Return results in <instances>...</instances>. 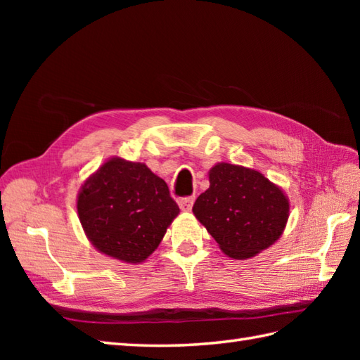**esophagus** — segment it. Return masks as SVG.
Masks as SVG:
<instances>
[{
	"label": "esophagus",
	"mask_w": 360,
	"mask_h": 360,
	"mask_svg": "<svg viewBox=\"0 0 360 360\" xmlns=\"http://www.w3.org/2000/svg\"><path fill=\"white\" fill-rule=\"evenodd\" d=\"M193 202H195V198H193V196L181 198V200L178 201L181 210H184V212H190V210H192V205H193Z\"/></svg>",
	"instance_id": "34e87169"
}]
</instances>
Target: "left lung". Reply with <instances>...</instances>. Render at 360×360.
Wrapping results in <instances>:
<instances>
[{
  "mask_svg": "<svg viewBox=\"0 0 360 360\" xmlns=\"http://www.w3.org/2000/svg\"><path fill=\"white\" fill-rule=\"evenodd\" d=\"M193 215L233 259H248L280 240L289 219V198L255 168L218 162Z\"/></svg>",
  "mask_w": 360,
  "mask_h": 360,
  "instance_id": "8db88e82",
  "label": "left lung"
}]
</instances>
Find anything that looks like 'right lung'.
<instances>
[{"mask_svg":"<svg viewBox=\"0 0 360 360\" xmlns=\"http://www.w3.org/2000/svg\"><path fill=\"white\" fill-rule=\"evenodd\" d=\"M77 215L101 254L139 264L158 249L179 207L165 181L143 162L112 156L82 184Z\"/></svg>","mask_w":360,"mask_h":360,"instance_id":"right-lung-1","label":"right lung"}]
</instances>
